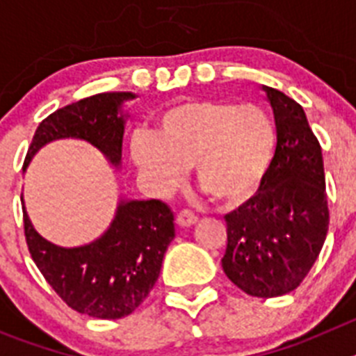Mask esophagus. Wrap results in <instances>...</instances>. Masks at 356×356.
<instances>
[{
	"instance_id": "34e87169",
	"label": "esophagus",
	"mask_w": 356,
	"mask_h": 356,
	"mask_svg": "<svg viewBox=\"0 0 356 356\" xmlns=\"http://www.w3.org/2000/svg\"><path fill=\"white\" fill-rule=\"evenodd\" d=\"M196 221L197 217L194 216L191 210H181V212H178V216H176V222H178V226H181V228H188V226H193Z\"/></svg>"
}]
</instances>
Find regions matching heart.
Instances as JSON below:
<instances>
[{"label":"heart","mask_w":356,"mask_h":356,"mask_svg":"<svg viewBox=\"0 0 356 356\" xmlns=\"http://www.w3.org/2000/svg\"><path fill=\"white\" fill-rule=\"evenodd\" d=\"M276 149L271 115L257 105L191 99L163 112L155 134L131 137L134 163L160 191L194 168L196 181L221 205L250 200L266 180Z\"/></svg>","instance_id":"b5f03b06"}]
</instances>
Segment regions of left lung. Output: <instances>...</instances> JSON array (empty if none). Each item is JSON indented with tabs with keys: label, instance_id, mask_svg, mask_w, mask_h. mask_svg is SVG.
Wrapping results in <instances>:
<instances>
[{
	"label": "left lung",
	"instance_id": "8db88e82",
	"mask_svg": "<svg viewBox=\"0 0 356 356\" xmlns=\"http://www.w3.org/2000/svg\"><path fill=\"white\" fill-rule=\"evenodd\" d=\"M276 122L271 169L254 196L225 216L222 271L254 298L292 292L312 269L328 234L321 144L300 103L262 87Z\"/></svg>",
	"mask_w": 356,
	"mask_h": 356
}]
</instances>
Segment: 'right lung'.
Here are the masks:
<instances>
[{"label":"right lung","instance_id":"obj_1","mask_svg":"<svg viewBox=\"0 0 356 356\" xmlns=\"http://www.w3.org/2000/svg\"><path fill=\"white\" fill-rule=\"evenodd\" d=\"M134 97L131 92H103L53 112L35 130L24 168L40 147L69 137L87 140L112 165H121L124 135L121 105ZM23 221L28 251L46 282L67 307L97 319L130 316L146 300L175 238V216L159 200H121L105 234L78 248H60L40 237L24 203Z\"/></svg>","mask_w":356,"mask_h":356}]
</instances>
